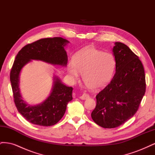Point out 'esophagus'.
<instances>
[{
  "label": "esophagus",
  "instance_id": "34e87169",
  "mask_svg": "<svg viewBox=\"0 0 155 155\" xmlns=\"http://www.w3.org/2000/svg\"><path fill=\"white\" fill-rule=\"evenodd\" d=\"M89 97H90V96H89L88 94H83V95H81L80 96V98L81 100H87V98H88Z\"/></svg>",
  "mask_w": 155,
  "mask_h": 155
}]
</instances>
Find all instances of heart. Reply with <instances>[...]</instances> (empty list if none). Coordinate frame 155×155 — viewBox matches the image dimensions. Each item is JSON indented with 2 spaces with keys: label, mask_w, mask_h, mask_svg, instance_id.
Segmentation results:
<instances>
[{
  "label": "heart",
  "mask_w": 155,
  "mask_h": 155,
  "mask_svg": "<svg viewBox=\"0 0 155 155\" xmlns=\"http://www.w3.org/2000/svg\"><path fill=\"white\" fill-rule=\"evenodd\" d=\"M116 59L111 54L94 48H84L75 55L68 65V72L74 79L82 74L83 81L91 91H96L110 83L116 68Z\"/></svg>",
  "instance_id": "1"
}]
</instances>
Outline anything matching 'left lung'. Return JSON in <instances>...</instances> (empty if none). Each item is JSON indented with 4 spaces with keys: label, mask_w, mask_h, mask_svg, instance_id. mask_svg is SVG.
<instances>
[{
    "label": "left lung",
    "mask_w": 155,
    "mask_h": 155,
    "mask_svg": "<svg viewBox=\"0 0 155 155\" xmlns=\"http://www.w3.org/2000/svg\"><path fill=\"white\" fill-rule=\"evenodd\" d=\"M112 51L116 73L109 84L96 95L91 117L104 128H115L135 114L145 94L146 84L143 64L126 45L116 42Z\"/></svg>",
    "instance_id": "8db88e82"
}]
</instances>
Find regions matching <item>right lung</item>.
<instances>
[{
  "label": "right lung",
  "instance_id": "1",
  "mask_svg": "<svg viewBox=\"0 0 155 155\" xmlns=\"http://www.w3.org/2000/svg\"><path fill=\"white\" fill-rule=\"evenodd\" d=\"M68 43L62 37L41 39L25 46L14 61L10 72L14 102L18 112L33 124L47 127L57 124L64 114L68 103L72 100L73 88L64 85L59 78L54 76L50 96L41 104L28 105L22 99L18 87L21 70L31 60L67 66L68 57L64 47Z\"/></svg>",
  "mask_w": 155,
  "mask_h": 155
}]
</instances>
